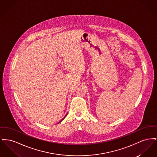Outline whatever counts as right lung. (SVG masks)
I'll list each match as a JSON object with an SVG mask.
<instances>
[{
	"instance_id": "1",
	"label": "right lung",
	"mask_w": 157,
	"mask_h": 157,
	"mask_svg": "<svg viewBox=\"0 0 157 157\" xmlns=\"http://www.w3.org/2000/svg\"><path fill=\"white\" fill-rule=\"evenodd\" d=\"M66 115H67V114H66ZM66 116H65V117H66ZM65 117H64V118H65ZM64 118H63V119H62V120H63V119H64ZM61 121H62V120H61ZM60 121H59V123H60Z\"/></svg>"
}]
</instances>
